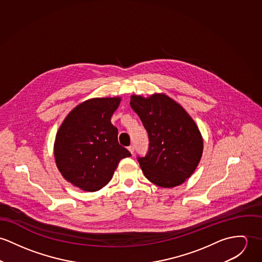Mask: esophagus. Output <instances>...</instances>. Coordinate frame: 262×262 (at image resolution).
Returning a JSON list of instances; mask_svg holds the SVG:
<instances>
[{"instance_id": "esophagus-1", "label": "esophagus", "mask_w": 262, "mask_h": 262, "mask_svg": "<svg viewBox=\"0 0 262 262\" xmlns=\"http://www.w3.org/2000/svg\"><path fill=\"white\" fill-rule=\"evenodd\" d=\"M127 149L130 151L132 155H134V151H135V146H134V145H129V146L127 147Z\"/></svg>"}]
</instances>
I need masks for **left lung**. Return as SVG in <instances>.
I'll use <instances>...</instances> for the list:
<instances>
[{
  "instance_id": "obj_1",
  "label": "left lung",
  "mask_w": 262,
  "mask_h": 262,
  "mask_svg": "<svg viewBox=\"0 0 262 262\" xmlns=\"http://www.w3.org/2000/svg\"><path fill=\"white\" fill-rule=\"evenodd\" d=\"M129 104L148 135V151L138 158L145 178L163 188L183 184L203 154V139L193 118L164 93L132 95Z\"/></svg>"
}]
</instances>
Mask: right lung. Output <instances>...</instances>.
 <instances>
[{
  "label": "right lung",
  "instance_id": "add662e5",
  "mask_svg": "<svg viewBox=\"0 0 262 262\" xmlns=\"http://www.w3.org/2000/svg\"><path fill=\"white\" fill-rule=\"evenodd\" d=\"M120 97L91 98L75 106L56 134L54 157L63 178L86 192H95L113 178L119 161L130 152L118 144L111 122Z\"/></svg>",
  "mask_w": 262,
  "mask_h": 262
}]
</instances>
